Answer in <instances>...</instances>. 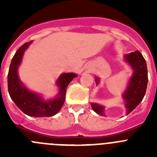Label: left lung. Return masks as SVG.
<instances>
[{
    "mask_svg": "<svg viewBox=\"0 0 157 157\" xmlns=\"http://www.w3.org/2000/svg\"><path fill=\"white\" fill-rule=\"evenodd\" d=\"M125 60L133 69L132 77L130 78L128 86L123 94L125 102L127 114L132 112L143 99L146 92L148 84V71L145 58L139 51L130 52L124 56ZM96 83L98 84L99 78H96ZM93 110L100 116H105V108L102 105L91 103Z\"/></svg>",
    "mask_w": 157,
    "mask_h": 157,
    "instance_id": "obj_1",
    "label": "left lung"
}]
</instances>
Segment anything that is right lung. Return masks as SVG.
I'll return each instance as SVG.
<instances>
[{
  "label": "right lung",
  "mask_w": 157,
  "mask_h": 157,
  "mask_svg": "<svg viewBox=\"0 0 157 157\" xmlns=\"http://www.w3.org/2000/svg\"><path fill=\"white\" fill-rule=\"evenodd\" d=\"M32 43L26 42L16 51L11 62L8 75V93L16 106L23 113L33 117H49L56 115L61 109L65 101L67 87L73 78L77 77L75 73H63L56 81L59 86L58 95L54 99L45 101L39 94L29 90L23 85L18 75V67L20 65L25 50Z\"/></svg>",
  "instance_id": "add662e5"
}]
</instances>
